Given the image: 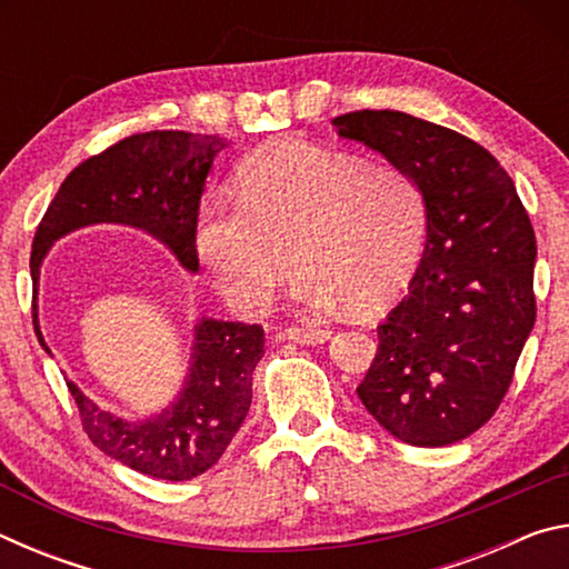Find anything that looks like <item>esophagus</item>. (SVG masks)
Instances as JSON below:
<instances>
[{
    "instance_id": "obj_1",
    "label": "esophagus",
    "mask_w": 569,
    "mask_h": 569,
    "mask_svg": "<svg viewBox=\"0 0 569 569\" xmlns=\"http://www.w3.org/2000/svg\"><path fill=\"white\" fill-rule=\"evenodd\" d=\"M286 339H291L296 343H303V346H316V343H323L331 339V331L329 329H321V326H288L283 331Z\"/></svg>"
}]
</instances>
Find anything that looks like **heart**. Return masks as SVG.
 <instances>
[{"label":"heart","instance_id":"obj_1","mask_svg":"<svg viewBox=\"0 0 569 569\" xmlns=\"http://www.w3.org/2000/svg\"><path fill=\"white\" fill-rule=\"evenodd\" d=\"M423 240L427 198L407 170L301 140L250 156L238 200H203L196 226L200 261L240 313L266 308L293 258L298 303L371 313L411 281Z\"/></svg>","mask_w":569,"mask_h":569}]
</instances>
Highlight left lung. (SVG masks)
Segmentation results:
<instances>
[{"instance_id": "8db88e82", "label": "left lung", "mask_w": 569, "mask_h": 569, "mask_svg": "<svg viewBox=\"0 0 569 569\" xmlns=\"http://www.w3.org/2000/svg\"><path fill=\"white\" fill-rule=\"evenodd\" d=\"M427 198L409 293L379 326L359 399L391 437L447 447L492 419L535 326L537 243L512 178L475 140L399 110L333 118Z\"/></svg>"}]
</instances>
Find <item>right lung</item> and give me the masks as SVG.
Here are the masks:
<instances>
[{
	"mask_svg": "<svg viewBox=\"0 0 569 569\" xmlns=\"http://www.w3.org/2000/svg\"><path fill=\"white\" fill-rule=\"evenodd\" d=\"M228 148L218 134L152 130L77 166L57 190L32 243L34 331L52 356L37 321L40 271L57 240L88 226H128L160 240L188 273H198L196 226L200 196L216 156ZM263 356L258 323L198 319L186 381L170 407L132 421L104 411L74 381H67L94 447L140 475L186 481L223 457L253 399V369Z\"/></svg>",
	"mask_w": 569,
	"mask_h": 569,
	"instance_id": "1",
	"label": "right lung"
}]
</instances>
